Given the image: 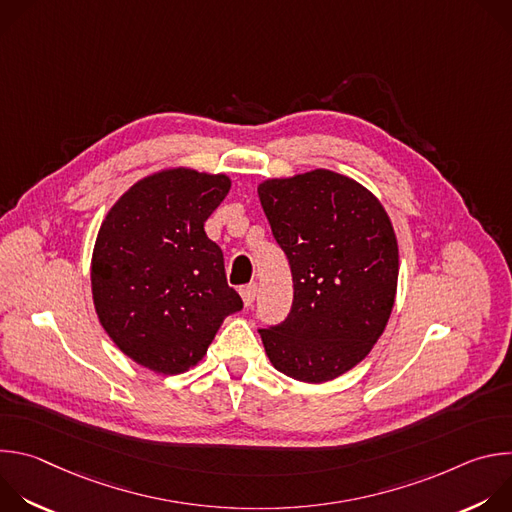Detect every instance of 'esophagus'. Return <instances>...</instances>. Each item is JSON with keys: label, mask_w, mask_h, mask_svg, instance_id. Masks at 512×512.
Wrapping results in <instances>:
<instances>
[{"label": "esophagus", "mask_w": 512, "mask_h": 512, "mask_svg": "<svg viewBox=\"0 0 512 512\" xmlns=\"http://www.w3.org/2000/svg\"><path fill=\"white\" fill-rule=\"evenodd\" d=\"M241 298H243V304L249 308V306H253V302H255V296H257V285L255 283H247V285H243L241 289Z\"/></svg>", "instance_id": "1"}]
</instances>
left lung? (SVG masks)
<instances>
[{
  "instance_id": "obj_1",
  "label": "left lung",
  "mask_w": 512,
  "mask_h": 512,
  "mask_svg": "<svg viewBox=\"0 0 512 512\" xmlns=\"http://www.w3.org/2000/svg\"><path fill=\"white\" fill-rule=\"evenodd\" d=\"M257 192L294 277L287 318L259 330L265 352L291 379L332 381L389 322L399 277L391 218L371 190L322 168L265 180Z\"/></svg>"
}]
</instances>
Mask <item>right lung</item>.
Listing matches in <instances>:
<instances>
[{"instance_id": "1", "label": "right lung", "mask_w": 512, "mask_h": 512, "mask_svg": "<svg viewBox=\"0 0 512 512\" xmlns=\"http://www.w3.org/2000/svg\"><path fill=\"white\" fill-rule=\"evenodd\" d=\"M231 178L170 168L135 182L99 229L91 287L101 326L123 354L178 375L206 354L223 320L243 308L223 251L204 233Z\"/></svg>"}]
</instances>
